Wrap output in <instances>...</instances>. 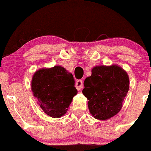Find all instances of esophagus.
I'll return each instance as SVG.
<instances>
[{
    "label": "esophagus",
    "mask_w": 151,
    "mask_h": 151,
    "mask_svg": "<svg viewBox=\"0 0 151 151\" xmlns=\"http://www.w3.org/2000/svg\"><path fill=\"white\" fill-rule=\"evenodd\" d=\"M76 88H77V90H80L83 86V81L82 80H77L75 83Z\"/></svg>",
    "instance_id": "1"
}]
</instances>
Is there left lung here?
Instances as JSON below:
<instances>
[{"mask_svg": "<svg viewBox=\"0 0 151 151\" xmlns=\"http://www.w3.org/2000/svg\"><path fill=\"white\" fill-rule=\"evenodd\" d=\"M82 93L94 119L106 121L121 111L129 89L127 72L117 65L95 66L84 81Z\"/></svg>", "mask_w": 151, "mask_h": 151, "instance_id": "left-lung-1", "label": "left lung"}]
</instances>
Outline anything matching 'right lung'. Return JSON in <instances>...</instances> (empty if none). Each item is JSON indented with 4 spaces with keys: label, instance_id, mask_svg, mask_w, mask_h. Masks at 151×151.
<instances>
[{
    "label": "right lung",
    "instance_id": "1",
    "mask_svg": "<svg viewBox=\"0 0 151 151\" xmlns=\"http://www.w3.org/2000/svg\"><path fill=\"white\" fill-rule=\"evenodd\" d=\"M31 89L37 104L52 118L63 116L77 93L72 74L58 65L36 71L31 81Z\"/></svg>",
    "mask_w": 151,
    "mask_h": 151
}]
</instances>
